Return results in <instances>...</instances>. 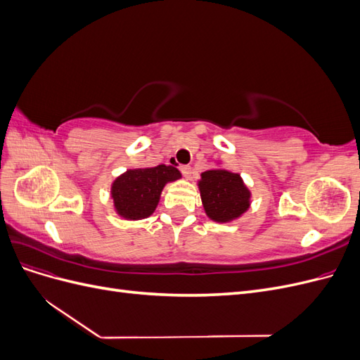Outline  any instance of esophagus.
Wrapping results in <instances>:
<instances>
[{
	"label": "esophagus",
	"instance_id": "1",
	"mask_svg": "<svg viewBox=\"0 0 360 360\" xmlns=\"http://www.w3.org/2000/svg\"><path fill=\"white\" fill-rule=\"evenodd\" d=\"M180 171H181V174L186 179H191V176H192V168L189 167V165H184V167H181L180 168Z\"/></svg>",
	"mask_w": 360,
	"mask_h": 360
}]
</instances>
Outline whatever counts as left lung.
<instances>
[{"instance_id": "8db88e82", "label": "left lung", "mask_w": 360, "mask_h": 360, "mask_svg": "<svg viewBox=\"0 0 360 360\" xmlns=\"http://www.w3.org/2000/svg\"><path fill=\"white\" fill-rule=\"evenodd\" d=\"M205 214L212 221L226 224L240 217L250 205V191L240 174L224 168L201 172L198 181Z\"/></svg>"}]
</instances>
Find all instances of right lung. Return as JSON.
Here are the masks:
<instances>
[{
    "label": "right lung",
    "mask_w": 360,
    "mask_h": 360,
    "mask_svg": "<svg viewBox=\"0 0 360 360\" xmlns=\"http://www.w3.org/2000/svg\"><path fill=\"white\" fill-rule=\"evenodd\" d=\"M179 179L180 171L171 165L127 169L112 181L114 209L127 221L146 219L156 210L165 184Z\"/></svg>",
    "instance_id": "1"
}]
</instances>
